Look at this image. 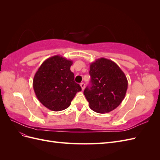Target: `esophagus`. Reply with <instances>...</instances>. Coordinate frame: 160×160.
I'll return each instance as SVG.
<instances>
[{
    "instance_id": "1",
    "label": "esophagus",
    "mask_w": 160,
    "mask_h": 160,
    "mask_svg": "<svg viewBox=\"0 0 160 160\" xmlns=\"http://www.w3.org/2000/svg\"><path fill=\"white\" fill-rule=\"evenodd\" d=\"M80 85H81V87L82 90H83V89H85V83H81Z\"/></svg>"
}]
</instances>
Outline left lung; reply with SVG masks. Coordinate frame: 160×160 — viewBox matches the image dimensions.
Returning a JSON list of instances; mask_svg holds the SVG:
<instances>
[{
    "mask_svg": "<svg viewBox=\"0 0 160 160\" xmlns=\"http://www.w3.org/2000/svg\"><path fill=\"white\" fill-rule=\"evenodd\" d=\"M91 85L83 93L89 108L99 113H109L117 108L125 98L127 77L113 61L100 58L90 64Z\"/></svg>",
    "mask_w": 160,
    "mask_h": 160,
    "instance_id": "obj_1",
    "label": "left lung"
}]
</instances>
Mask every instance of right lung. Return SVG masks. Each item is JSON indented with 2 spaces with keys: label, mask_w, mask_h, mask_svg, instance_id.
Wrapping results in <instances>:
<instances>
[{
  "label": "right lung",
  "mask_w": 160,
  "mask_h": 160,
  "mask_svg": "<svg viewBox=\"0 0 160 160\" xmlns=\"http://www.w3.org/2000/svg\"><path fill=\"white\" fill-rule=\"evenodd\" d=\"M72 61L61 55L48 58L34 76V91L40 102L51 111H59L69 107L81 88L74 81L70 70Z\"/></svg>",
  "instance_id": "right-lung-1"
}]
</instances>
